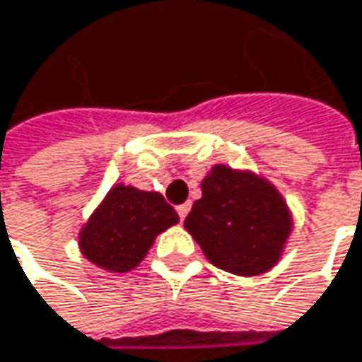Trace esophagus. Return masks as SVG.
<instances>
[{
  "instance_id": "obj_1",
  "label": "esophagus",
  "mask_w": 362,
  "mask_h": 362,
  "mask_svg": "<svg viewBox=\"0 0 362 362\" xmlns=\"http://www.w3.org/2000/svg\"><path fill=\"white\" fill-rule=\"evenodd\" d=\"M189 210H192V204H189V202H185V204H181V206H177V214L181 216V221H183V218L187 216V212H189Z\"/></svg>"
}]
</instances>
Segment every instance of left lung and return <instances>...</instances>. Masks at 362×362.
Listing matches in <instances>:
<instances>
[{
	"mask_svg": "<svg viewBox=\"0 0 362 362\" xmlns=\"http://www.w3.org/2000/svg\"><path fill=\"white\" fill-rule=\"evenodd\" d=\"M202 198L183 227L204 256L227 273L256 277L271 271L294 229L281 192L250 168L214 164L200 183Z\"/></svg>",
	"mask_w": 362,
	"mask_h": 362,
	"instance_id": "left-lung-1",
	"label": "left lung"
}]
</instances>
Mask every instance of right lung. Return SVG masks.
Wrapping results in <instances>:
<instances>
[{
    "label": "right lung",
    "instance_id": "add662e5",
    "mask_svg": "<svg viewBox=\"0 0 362 362\" xmlns=\"http://www.w3.org/2000/svg\"><path fill=\"white\" fill-rule=\"evenodd\" d=\"M179 223L158 192L116 183L78 231L81 254L102 271L129 273L139 267L156 238Z\"/></svg>",
    "mask_w": 362,
    "mask_h": 362
}]
</instances>
